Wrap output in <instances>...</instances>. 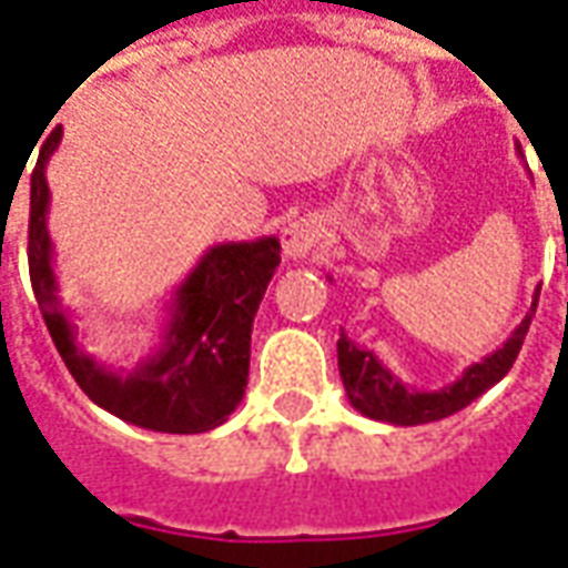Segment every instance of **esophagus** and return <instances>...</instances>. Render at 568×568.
I'll return each mask as SVG.
<instances>
[{"label":"esophagus","mask_w":568,"mask_h":568,"mask_svg":"<svg viewBox=\"0 0 568 568\" xmlns=\"http://www.w3.org/2000/svg\"><path fill=\"white\" fill-rule=\"evenodd\" d=\"M323 221L316 215H304L288 221L283 227V255L288 261H304L313 255V248L323 240Z\"/></svg>","instance_id":"obj_1"}]
</instances>
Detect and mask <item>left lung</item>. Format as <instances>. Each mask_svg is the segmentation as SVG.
<instances>
[{"label":"left lung","instance_id":"8db88e82","mask_svg":"<svg viewBox=\"0 0 568 568\" xmlns=\"http://www.w3.org/2000/svg\"><path fill=\"white\" fill-rule=\"evenodd\" d=\"M535 304H538V297L532 301V311L526 313V320L510 332V338L498 351L483 356L479 363H470L462 372V378L439 387V390H415V387L403 384L390 368L381 363L378 353L353 344L347 332L341 328L338 372L351 406L363 412L366 418L399 424V427L430 424L462 412L464 406H470L477 396L486 394L510 372L519 347H523V338L529 332V323H532Z\"/></svg>","mask_w":568,"mask_h":568}]
</instances>
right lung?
<instances>
[{
    "label": "right lung",
    "instance_id": "right-lung-1",
    "mask_svg": "<svg viewBox=\"0 0 568 568\" xmlns=\"http://www.w3.org/2000/svg\"><path fill=\"white\" fill-rule=\"evenodd\" d=\"M63 129L42 144L30 178V283L51 341L91 403L156 434H205L227 422L248 384L252 323L280 267V240L212 245L174 288L162 341L132 368L106 366L77 341L79 325L61 304L49 236V169Z\"/></svg>",
    "mask_w": 568,
    "mask_h": 568
}]
</instances>
